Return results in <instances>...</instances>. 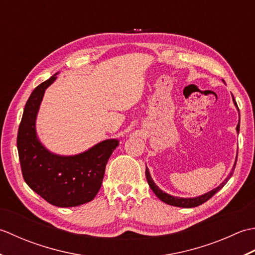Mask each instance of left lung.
I'll return each instance as SVG.
<instances>
[{"label": "left lung", "mask_w": 255, "mask_h": 255, "mask_svg": "<svg viewBox=\"0 0 255 255\" xmlns=\"http://www.w3.org/2000/svg\"><path fill=\"white\" fill-rule=\"evenodd\" d=\"M233 102H235V105L237 106V102L235 100V98H233ZM238 110H239V109H238ZM237 131H238V133H239V131H240V121H239V124L237 126ZM236 165H237V160H236V163H235V166H233L232 171L235 170ZM145 176H146L147 183H148V185L150 187V189H152L154 191V194L156 195L160 200L164 201L165 204H168L170 206H175V207H181V208H194V207H197V206H199V205H202L207 200H209L215 194H217L218 191H219L222 188V187L228 183V180H229L230 177L232 176V173H230V175L228 176V177L225 179V181H223V183L219 187H217L216 189L211 190V191H209V193H207V194L202 195L200 197H196V198H178V197H174V196H170L168 194L164 193V191L160 190L158 187L155 185L152 177H150L149 171H148L147 167H146V170H145Z\"/></svg>", "instance_id": "1"}]
</instances>
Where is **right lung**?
I'll return each instance as SVG.
<instances>
[{"instance_id": "add662e5", "label": "right lung", "mask_w": 255, "mask_h": 255, "mask_svg": "<svg viewBox=\"0 0 255 255\" xmlns=\"http://www.w3.org/2000/svg\"><path fill=\"white\" fill-rule=\"evenodd\" d=\"M50 77L34 89L24 108L17 133V150L23 178L41 198L57 207H76L91 201L101 188L106 166L118 139H107L76 156L48 152L36 136L35 120Z\"/></svg>"}]
</instances>
